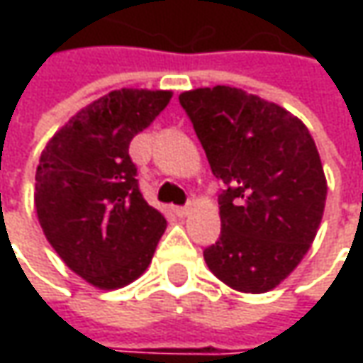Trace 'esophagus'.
<instances>
[{
    "label": "esophagus",
    "mask_w": 363,
    "mask_h": 363,
    "mask_svg": "<svg viewBox=\"0 0 363 363\" xmlns=\"http://www.w3.org/2000/svg\"><path fill=\"white\" fill-rule=\"evenodd\" d=\"M189 210H191V206H179V208H175V214L179 218H186L189 214Z\"/></svg>",
    "instance_id": "1"
}]
</instances>
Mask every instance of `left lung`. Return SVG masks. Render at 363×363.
<instances>
[{
  "mask_svg": "<svg viewBox=\"0 0 363 363\" xmlns=\"http://www.w3.org/2000/svg\"><path fill=\"white\" fill-rule=\"evenodd\" d=\"M220 196V240L208 269L234 291L269 293L297 269L319 230L328 179L305 123L234 86L179 94Z\"/></svg>",
  "mask_w": 363,
  "mask_h": 363,
  "instance_id": "8db88e82",
  "label": "left lung"
}]
</instances>
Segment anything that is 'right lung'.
<instances>
[{
    "mask_svg": "<svg viewBox=\"0 0 363 363\" xmlns=\"http://www.w3.org/2000/svg\"><path fill=\"white\" fill-rule=\"evenodd\" d=\"M172 96L111 91L66 121L40 155L38 222L64 264L96 289L113 291L139 279L165 232V216L139 191L129 143Z\"/></svg>",
    "mask_w": 363,
    "mask_h": 363,
    "instance_id": "add662e5",
    "label": "right lung"
}]
</instances>
